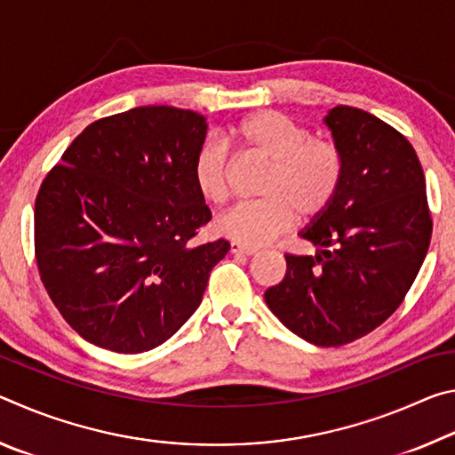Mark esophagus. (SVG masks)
I'll return each instance as SVG.
<instances>
[{
  "mask_svg": "<svg viewBox=\"0 0 455 455\" xmlns=\"http://www.w3.org/2000/svg\"><path fill=\"white\" fill-rule=\"evenodd\" d=\"M230 252L233 255H255L257 249L255 246H249V244H243V243H230Z\"/></svg>",
  "mask_w": 455,
  "mask_h": 455,
  "instance_id": "obj_1",
  "label": "esophagus"
}]
</instances>
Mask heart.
I'll return each mask as SVG.
<instances>
[{"label": "heart", "mask_w": 455, "mask_h": 455, "mask_svg": "<svg viewBox=\"0 0 455 455\" xmlns=\"http://www.w3.org/2000/svg\"><path fill=\"white\" fill-rule=\"evenodd\" d=\"M230 138L244 152L268 163L260 182V200L236 206L217 222L220 235L244 244H263L295 217L317 219L333 203L343 184V154L333 142L313 138L309 128L275 110L249 114L230 128ZM225 148L206 144L192 166L198 195L206 203L225 204L230 196Z\"/></svg>", "instance_id": "obj_1"}]
</instances>
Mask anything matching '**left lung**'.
Wrapping results in <instances>:
<instances>
[{"mask_svg": "<svg viewBox=\"0 0 455 455\" xmlns=\"http://www.w3.org/2000/svg\"><path fill=\"white\" fill-rule=\"evenodd\" d=\"M343 154V184L301 233L317 255H284V279L265 301L292 333L341 347L402 305L427 255L431 214L413 146L373 114L335 106L325 116Z\"/></svg>", "mask_w": 455, "mask_h": 455, "instance_id": "obj_1", "label": "left lung"}]
</instances>
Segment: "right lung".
Listing matches in <instances>:
<instances>
[{
    "label": "right lung",
    "mask_w": 455,
    "mask_h": 455,
    "mask_svg": "<svg viewBox=\"0 0 455 455\" xmlns=\"http://www.w3.org/2000/svg\"><path fill=\"white\" fill-rule=\"evenodd\" d=\"M206 118L140 106L92 122L36 198V260L76 333L102 349L163 345L203 301L228 241L190 244L211 220L192 166Z\"/></svg>",
    "instance_id": "right-lung-1"
}]
</instances>
